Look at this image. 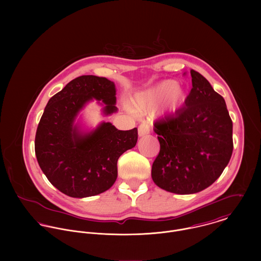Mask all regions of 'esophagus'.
<instances>
[{
	"label": "esophagus",
	"mask_w": 261,
	"mask_h": 261,
	"mask_svg": "<svg viewBox=\"0 0 261 261\" xmlns=\"http://www.w3.org/2000/svg\"><path fill=\"white\" fill-rule=\"evenodd\" d=\"M149 134V126L147 123H143L139 126V137H144Z\"/></svg>",
	"instance_id": "esophagus-1"
}]
</instances>
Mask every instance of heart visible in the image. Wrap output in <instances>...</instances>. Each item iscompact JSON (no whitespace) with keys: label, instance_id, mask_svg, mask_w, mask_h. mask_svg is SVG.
<instances>
[{"label":"heart","instance_id":"obj_1","mask_svg":"<svg viewBox=\"0 0 261 261\" xmlns=\"http://www.w3.org/2000/svg\"><path fill=\"white\" fill-rule=\"evenodd\" d=\"M188 95L186 87L177 84L175 80H164L153 87L138 93L132 107L134 111L140 113L151 112L162 100H165L164 113L177 112L185 102Z\"/></svg>","mask_w":261,"mask_h":261}]
</instances>
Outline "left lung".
<instances>
[{
  "instance_id": "8db88e82",
  "label": "left lung",
  "mask_w": 261,
  "mask_h": 261,
  "mask_svg": "<svg viewBox=\"0 0 261 261\" xmlns=\"http://www.w3.org/2000/svg\"><path fill=\"white\" fill-rule=\"evenodd\" d=\"M184 108L154 122L160 152L151 167L154 184L188 195L211 186L228 165L232 150V120L223 97L195 70Z\"/></svg>"
}]
</instances>
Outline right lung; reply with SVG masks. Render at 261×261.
Masks as SVG:
<instances>
[{
    "mask_svg": "<svg viewBox=\"0 0 261 261\" xmlns=\"http://www.w3.org/2000/svg\"><path fill=\"white\" fill-rule=\"evenodd\" d=\"M115 94L114 82L82 75L52 96L44 110L35 138L38 164L49 182L69 197L86 198L109 190L117 178L118 158L137 145V127L119 130L103 121L84 132L76 122L93 99L103 106V115L117 112Z\"/></svg>",
    "mask_w": 261,
    "mask_h": 261,
    "instance_id": "1",
    "label": "right lung"
}]
</instances>
